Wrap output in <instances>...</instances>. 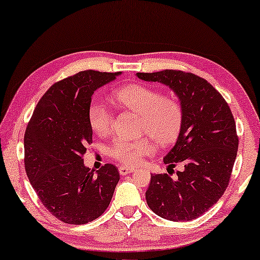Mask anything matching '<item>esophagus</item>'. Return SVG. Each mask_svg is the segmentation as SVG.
Segmentation results:
<instances>
[{
    "label": "esophagus",
    "instance_id": "obj_1",
    "mask_svg": "<svg viewBox=\"0 0 260 260\" xmlns=\"http://www.w3.org/2000/svg\"><path fill=\"white\" fill-rule=\"evenodd\" d=\"M134 170H135V168H133V167H127V166H121L120 169H118V172H120L121 175H126V174L133 173Z\"/></svg>",
    "mask_w": 260,
    "mask_h": 260
}]
</instances>
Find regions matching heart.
Returning a JSON list of instances; mask_svg holds the SVG:
<instances>
[{"label":"heart","instance_id":"b5f03b06","mask_svg":"<svg viewBox=\"0 0 260 260\" xmlns=\"http://www.w3.org/2000/svg\"><path fill=\"white\" fill-rule=\"evenodd\" d=\"M115 98L122 107L140 115V133L148 134L161 145L176 137L182 122V110L178 102L169 96H161L154 88L140 84L127 85L117 91ZM88 124L98 136H106L113 124V115L100 100H93L87 110ZM155 145L150 138L137 140L115 138L108 153L112 158L125 165H137L144 156L152 154Z\"/></svg>","mask_w":260,"mask_h":260}]
</instances>
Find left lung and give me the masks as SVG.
Segmentation results:
<instances>
[{
    "mask_svg": "<svg viewBox=\"0 0 260 260\" xmlns=\"http://www.w3.org/2000/svg\"><path fill=\"white\" fill-rule=\"evenodd\" d=\"M136 76L168 86L182 110L180 134L164 162L169 173L176 163L182 170L174 178L151 175L147 205L164 219L193 220L213 206L228 186L238 148L232 110L207 80L190 72L164 70Z\"/></svg>",
    "mask_w": 260,
    "mask_h": 260,
    "instance_id": "1",
    "label": "left lung"
}]
</instances>
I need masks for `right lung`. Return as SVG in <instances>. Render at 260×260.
<instances>
[{"label": "right lung", "instance_id": "right-lung-1", "mask_svg": "<svg viewBox=\"0 0 260 260\" xmlns=\"http://www.w3.org/2000/svg\"><path fill=\"white\" fill-rule=\"evenodd\" d=\"M121 74L86 70L55 83L38 102L25 131L28 180L44 206L66 223L99 218L120 181L114 165L95 174L83 155L92 142L87 110L93 93Z\"/></svg>", "mask_w": 260, "mask_h": 260}]
</instances>
